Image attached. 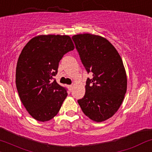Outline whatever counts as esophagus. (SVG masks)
Segmentation results:
<instances>
[{
	"label": "esophagus",
	"mask_w": 152,
	"mask_h": 152,
	"mask_svg": "<svg viewBox=\"0 0 152 152\" xmlns=\"http://www.w3.org/2000/svg\"><path fill=\"white\" fill-rule=\"evenodd\" d=\"M68 89H69L70 91H71L72 90V88H73V86H72V85H68Z\"/></svg>",
	"instance_id": "1"
}]
</instances>
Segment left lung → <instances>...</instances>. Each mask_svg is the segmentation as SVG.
<instances>
[{
  "mask_svg": "<svg viewBox=\"0 0 152 152\" xmlns=\"http://www.w3.org/2000/svg\"><path fill=\"white\" fill-rule=\"evenodd\" d=\"M87 73L85 95L78 100L84 114L96 122L107 120L122 105L127 92V75L120 55L106 38L89 33L72 37Z\"/></svg>",
  "mask_w": 152,
  "mask_h": 152,
  "instance_id": "obj_1",
  "label": "left lung"
}]
</instances>
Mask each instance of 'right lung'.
Returning <instances> with one entry per match:
<instances>
[{
	"instance_id": "1",
	"label": "right lung",
	"mask_w": 152,
	"mask_h": 152,
	"mask_svg": "<svg viewBox=\"0 0 152 152\" xmlns=\"http://www.w3.org/2000/svg\"><path fill=\"white\" fill-rule=\"evenodd\" d=\"M73 49L66 35H40L22 49L16 68V86L22 104L37 121L55 117L66 98V89L52 79L63 55Z\"/></svg>"
}]
</instances>
